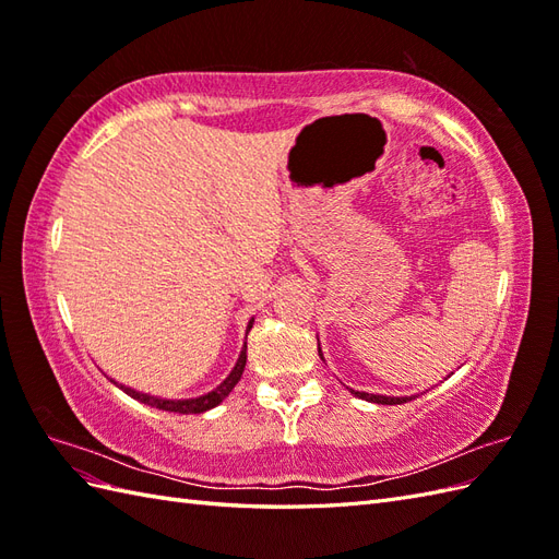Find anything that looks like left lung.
Wrapping results in <instances>:
<instances>
[{"label":"left lung","mask_w":559,"mask_h":559,"mask_svg":"<svg viewBox=\"0 0 559 559\" xmlns=\"http://www.w3.org/2000/svg\"><path fill=\"white\" fill-rule=\"evenodd\" d=\"M319 355H321V349H319ZM349 393L357 395V397H361V400H367V402H376V405H402V402L414 400V397H385V395H371V393H359V391H349Z\"/></svg>","instance_id":"left-lung-1"}]
</instances>
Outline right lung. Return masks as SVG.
I'll use <instances>...</instances> for the list:
<instances>
[{"label": "right lung", "instance_id": "add662e5", "mask_svg": "<svg viewBox=\"0 0 559 559\" xmlns=\"http://www.w3.org/2000/svg\"><path fill=\"white\" fill-rule=\"evenodd\" d=\"M248 329H252V321H250ZM245 361H248V343H245L242 353H240V357H238V365H236V369L230 371L228 379H226L224 383H221V385L216 388V391L206 393V395H202V397H194V400H162V397H152V395H145V393H138V391H133V388H126V385H121V388H123V391H126L128 395H131L133 400L145 402V405H150V407H157V409H164V412H176V414H202V412H206V409L216 407L218 402H224V397H228V393L233 391V388L238 385L240 376H242V371H245Z\"/></svg>", "mask_w": 559, "mask_h": 559}]
</instances>
